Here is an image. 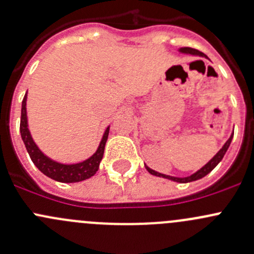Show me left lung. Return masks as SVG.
<instances>
[{
    "mask_svg": "<svg viewBox=\"0 0 254 254\" xmlns=\"http://www.w3.org/2000/svg\"><path fill=\"white\" fill-rule=\"evenodd\" d=\"M179 51H182V53H186V54H191V55H199V56H204V58H207V56H206V55H204V54L201 53V51L196 50V49H193V48H182L181 50H179ZM232 137H234V134H232L231 136H230V139L227 140L226 143H225V145L222 146L221 150H220L219 152H217L216 155H215L214 157H212L211 160H210L209 162H207L206 165L204 166L203 168H200V170H199L198 172L194 173V175H191V176H189V177H186V178H178V177L166 176V175H162V173H158V172H156V171L151 170V168H148L147 166H146V165H145V167H146V170H147L148 172L151 173V175L157 176V177H162V178L171 179V181L178 182V183H188V182L196 181V179H200V178H203V177H205V176L207 175V173L211 172V171L214 170V168L216 167L217 165H219L220 161H221L222 158H224V156H225V153H226L227 148H229L230 143H231Z\"/></svg>",
    "mask_w": 254,
    "mask_h": 254,
    "instance_id": "8db88e82",
    "label": "left lung"
}]
</instances>
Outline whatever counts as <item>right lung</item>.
I'll use <instances>...</instances> for the list:
<instances>
[{
    "mask_svg": "<svg viewBox=\"0 0 254 254\" xmlns=\"http://www.w3.org/2000/svg\"><path fill=\"white\" fill-rule=\"evenodd\" d=\"M25 102H27V94L24 96L22 102V113H20V136H22L23 142H24L25 148L32 158L33 163L39 168L40 172L44 173L49 178L54 181L61 182V183H75V182H81L84 179L89 178L98 171L99 163L103 158L104 147H106L107 139H108L109 127H107L106 132L103 135L101 143H99L98 150L96 151L93 156L83 162L75 163V165H64V163L55 162L47 157L42 151L38 148L35 142L33 141L30 132L28 130L27 123V108H25Z\"/></svg>",
    "mask_w": 254,
    "mask_h": 254,
    "instance_id": "add662e5",
    "label": "right lung"
}]
</instances>
